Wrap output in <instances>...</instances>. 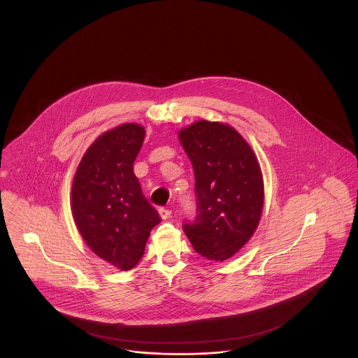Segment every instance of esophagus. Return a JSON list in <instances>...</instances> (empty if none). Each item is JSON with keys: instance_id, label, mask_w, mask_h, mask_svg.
<instances>
[{"instance_id": "34e87169", "label": "esophagus", "mask_w": 358, "mask_h": 358, "mask_svg": "<svg viewBox=\"0 0 358 358\" xmlns=\"http://www.w3.org/2000/svg\"><path fill=\"white\" fill-rule=\"evenodd\" d=\"M158 213H159V216H161V217L165 220V219H168V217L171 216V213H172V212H171V209H166V208H159V209H158Z\"/></svg>"}]
</instances>
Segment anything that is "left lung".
<instances>
[{"instance_id": "1", "label": "left lung", "mask_w": 358, "mask_h": 358, "mask_svg": "<svg viewBox=\"0 0 358 358\" xmlns=\"http://www.w3.org/2000/svg\"><path fill=\"white\" fill-rule=\"evenodd\" d=\"M196 178L197 216L183 230L197 254L223 262L252 237L263 209L255 154L231 127L197 121L179 132Z\"/></svg>"}]
</instances>
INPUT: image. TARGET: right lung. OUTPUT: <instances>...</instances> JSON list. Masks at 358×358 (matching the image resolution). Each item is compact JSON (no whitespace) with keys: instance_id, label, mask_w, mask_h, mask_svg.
<instances>
[{"instance_id":"right-lung-1","label":"right lung","mask_w":358,"mask_h":358,"mask_svg":"<svg viewBox=\"0 0 358 358\" xmlns=\"http://www.w3.org/2000/svg\"><path fill=\"white\" fill-rule=\"evenodd\" d=\"M145 135L139 124L104 132L84 154L71 187L73 217L84 241L120 270L138 264L161 222L134 173Z\"/></svg>"}]
</instances>
